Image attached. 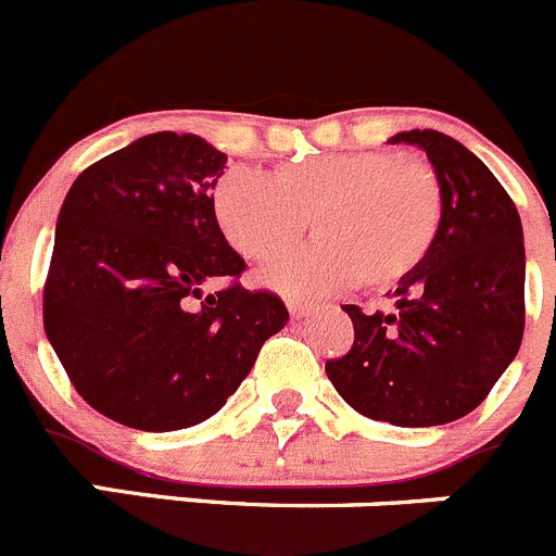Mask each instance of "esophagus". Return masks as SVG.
<instances>
[{
  "instance_id": "esophagus-1",
  "label": "esophagus",
  "mask_w": 556,
  "mask_h": 556,
  "mask_svg": "<svg viewBox=\"0 0 556 556\" xmlns=\"http://www.w3.org/2000/svg\"><path fill=\"white\" fill-rule=\"evenodd\" d=\"M288 309L293 318H304L309 313V304L302 302V299H288Z\"/></svg>"
}]
</instances>
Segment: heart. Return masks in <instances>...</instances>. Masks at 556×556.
I'll return each mask as SVG.
<instances>
[{"instance_id": "obj_1", "label": "heart", "mask_w": 556, "mask_h": 556, "mask_svg": "<svg viewBox=\"0 0 556 556\" xmlns=\"http://www.w3.org/2000/svg\"><path fill=\"white\" fill-rule=\"evenodd\" d=\"M222 236L249 261H277L313 216L318 241L268 268L266 282L293 295H324L362 282L389 290L433 249L444 191L433 169L389 150L293 159L274 175L232 167L214 189Z\"/></svg>"}]
</instances>
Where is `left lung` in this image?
<instances>
[{
    "label": "left lung",
    "mask_w": 556,
    "mask_h": 556,
    "mask_svg": "<svg viewBox=\"0 0 556 556\" xmlns=\"http://www.w3.org/2000/svg\"><path fill=\"white\" fill-rule=\"evenodd\" d=\"M444 191V219L428 261L397 285L395 313H362L354 345L326 362L342 401L365 417L430 428L475 412L523 337V230L516 202L458 139L414 128Z\"/></svg>",
    "instance_id": "left-lung-1"
}]
</instances>
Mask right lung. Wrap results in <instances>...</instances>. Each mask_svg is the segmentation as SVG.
<instances>
[{"instance_id":"right-lung-1","label":"right lung","mask_w":556,"mask_h":556,"mask_svg":"<svg viewBox=\"0 0 556 556\" xmlns=\"http://www.w3.org/2000/svg\"><path fill=\"white\" fill-rule=\"evenodd\" d=\"M227 155L159 131L96 161L67 191L43 285V326L96 412L180 430L219 412L263 342L288 324L271 290H247L214 186ZM227 278L222 291L207 283Z\"/></svg>"}]
</instances>
